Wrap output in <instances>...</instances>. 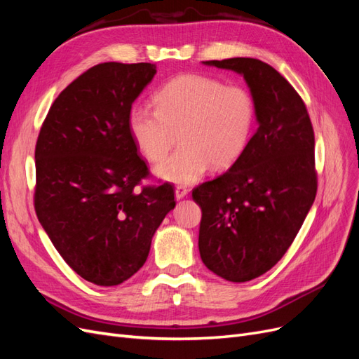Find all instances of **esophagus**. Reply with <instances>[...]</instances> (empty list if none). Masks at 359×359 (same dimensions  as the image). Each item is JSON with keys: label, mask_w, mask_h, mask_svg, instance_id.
Instances as JSON below:
<instances>
[{"label": "esophagus", "mask_w": 359, "mask_h": 359, "mask_svg": "<svg viewBox=\"0 0 359 359\" xmlns=\"http://www.w3.org/2000/svg\"><path fill=\"white\" fill-rule=\"evenodd\" d=\"M189 191H190V189L186 187V186H177V189H175V198L177 199L186 198L187 194H189Z\"/></svg>", "instance_id": "esophagus-1"}]
</instances>
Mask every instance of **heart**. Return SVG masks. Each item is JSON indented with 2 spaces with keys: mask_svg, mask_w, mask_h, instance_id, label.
<instances>
[{
  "mask_svg": "<svg viewBox=\"0 0 359 359\" xmlns=\"http://www.w3.org/2000/svg\"><path fill=\"white\" fill-rule=\"evenodd\" d=\"M156 109L136 104L128 112V132L148 161L172 182H193L212 166L231 168L247 149L256 124V103L248 90L203 74H182L154 94Z\"/></svg>",
  "mask_w": 359,
  "mask_h": 359,
  "instance_id": "heart-1",
  "label": "heart"
}]
</instances>
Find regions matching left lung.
Here are the masks:
<instances>
[{"mask_svg":"<svg viewBox=\"0 0 359 359\" xmlns=\"http://www.w3.org/2000/svg\"><path fill=\"white\" fill-rule=\"evenodd\" d=\"M244 76L259 127L231 169L193 189L202 210L205 266L243 283L285 256L318 191L314 132L306 103L269 64L256 58L205 61Z\"/></svg>","mask_w":359,"mask_h":359,"instance_id":"left-lung-1","label":"left lung"}]
</instances>
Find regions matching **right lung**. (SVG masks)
I'll list each match as a JSON object with an SVG mask.
<instances>
[{
    "label": "right lung",
    "instance_id": "obj_1",
    "mask_svg": "<svg viewBox=\"0 0 359 359\" xmlns=\"http://www.w3.org/2000/svg\"><path fill=\"white\" fill-rule=\"evenodd\" d=\"M156 72L149 62L97 64L60 93L37 137V219L67 265L97 286L142 268L175 206L170 182L142 184L151 172L128 132V112Z\"/></svg>",
    "mask_w": 359,
    "mask_h": 359
}]
</instances>
